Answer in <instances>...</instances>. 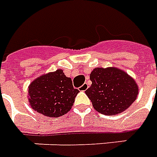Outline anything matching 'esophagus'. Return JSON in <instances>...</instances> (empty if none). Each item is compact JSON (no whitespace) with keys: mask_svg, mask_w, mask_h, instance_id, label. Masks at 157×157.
<instances>
[{"mask_svg":"<svg viewBox=\"0 0 157 157\" xmlns=\"http://www.w3.org/2000/svg\"><path fill=\"white\" fill-rule=\"evenodd\" d=\"M89 87H90V86H89V84H88L87 83H84V84H83V85H82L81 87H79V90H80V91H85L86 90H88V88H89Z\"/></svg>","mask_w":157,"mask_h":157,"instance_id":"1","label":"esophagus"}]
</instances>
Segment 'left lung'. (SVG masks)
<instances>
[{"mask_svg":"<svg viewBox=\"0 0 157 157\" xmlns=\"http://www.w3.org/2000/svg\"><path fill=\"white\" fill-rule=\"evenodd\" d=\"M92 84L85 94L100 113L112 116L124 112L139 94L136 82L117 67H96L90 75Z\"/></svg>","mask_w":157,"mask_h":157,"instance_id":"left-lung-1","label":"left lung"}]
</instances>
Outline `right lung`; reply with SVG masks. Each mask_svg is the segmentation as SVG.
Segmentation results:
<instances>
[{"mask_svg":"<svg viewBox=\"0 0 157 157\" xmlns=\"http://www.w3.org/2000/svg\"><path fill=\"white\" fill-rule=\"evenodd\" d=\"M79 91L62 69L41 75L29 86V101L34 111L49 117L69 112Z\"/></svg>","mask_w":157,"mask_h":157,"instance_id":"obj_1","label":"right lung"}]
</instances>
